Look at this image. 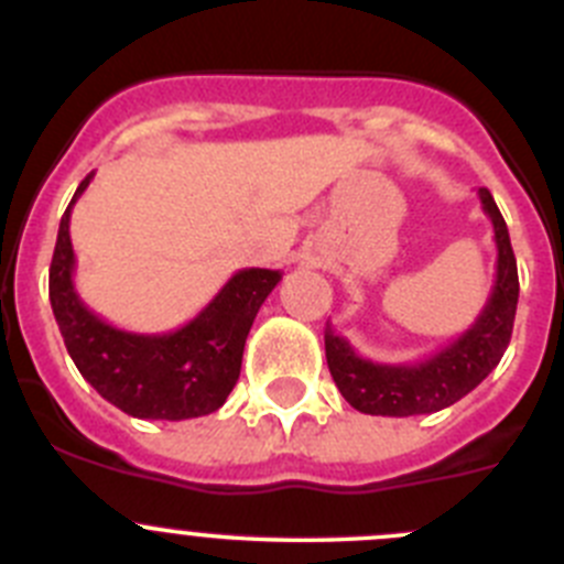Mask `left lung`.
Listing matches in <instances>:
<instances>
[{
  "label": "left lung",
  "mask_w": 564,
  "mask_h": 564,
  "mask_svg": "<svg viewBox=\"0 0 564 564\" xmlns=\"http://www.w3.org/2000/svg\"><path fill=\"white\" fill-rule=\"evenodd\" d=\"M480 203L495 226L497 276L486 307L463 336L423 361L378 364L358 356L352 344L327 325V367L338 392L352 410L387 417L441 412L468 395L500 364L514 330L520 279H517V259L511 251L506 220L488 188H480Z\"/></svg>",
  "instance_id": "left-lung-1"
}]
</instances>
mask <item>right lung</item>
Here are the masks:
<instances>
[{
  "label": "right lung",
  "instance_id": "add662e5",
  "mask_svg": "<svg viewBox=\"0 0 564 564\" xmlns=\"http://www.w3.org/2000/svg\"><path fill=\"white\" fill-rule=\"evenodd\" d=\"M76 188L50 262V305L78 372L112 406L143 421H186L217 412L239 378L242 350L259 307L282 279L268 268H242L188 325L172 333H129L89 311L73 285L76 253L69 214L93 181Z\"/></svg>",
  "mask_w": 564,
  "mask_h": 564
}]
</instances>
